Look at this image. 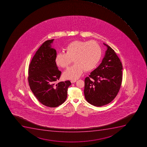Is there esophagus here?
I'll return each instance as SVG.
<instances>
[{
  "mask_svg": "<svg viewBox=\"0 0 147 147\" xmlns=\"http://www.w3.org/2000/svg\"><path fill=\"white\" fill-rule=\"evenodd\" d=\"M77 80H71V83H74L76 82Z\"/></svg>",
  "mask_w": 147,
  "mask_h": 147,
  "instance_id": "esophagus-1",
  "label": "esophagus"
}]
</instances>
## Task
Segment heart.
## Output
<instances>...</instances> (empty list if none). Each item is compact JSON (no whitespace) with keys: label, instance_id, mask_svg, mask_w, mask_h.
<instances>
[{"label":"heart","instance_id":"1","mask_svg":"<svg viewBox=\"0 0 147 147\" xmlns=\"http://www.w3.org/2000/svg\"><path fill=\"white\" fill-rule=\"evenodd\" d=\"M65 53H59L56 61L59 67L67 68L71 64H74L65 71L63 77L65 79L75 80L80 77L83 70L90 71L98 64L102 55L101 46L96 41H73L65 49Z\"/></svg>","mask_w":147,"mask_h":147}]
</instances>
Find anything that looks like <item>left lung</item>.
Segmentation results:
<instances>
[{
	"instance_id": "8db88e82",
	"label": "left lung",
	"mask_w": 147,
	"mask_h": 147,
	"mask_svg": "<svg viewBox=\"0 0 147 147\" xmlns=\"http://www.w3.org/2000/svg\"><path fill=\"white\" fill-rule=\"evenodd\" d=\"M107 47L105 57L98 67L85 79V97L91 105L104 106L115 98L122 81V64L115 51Z\"/></svg>"
}]
</instances>
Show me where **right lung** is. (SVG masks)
Segmentation results:
<instances>
[{"label":"right lung","instance_id":"obj_1","mask_svg":"<svg viewBox=\"0 0 147 147\" xmlns=\"http://www.w3.org/2000/svg\"><path fill=\"white\" fill-rule=\"evenodd\" d=\"M54 39L49 40L40 47L28 68V82L31 90L39 102L49 107H57L65 102L69 80L56 84L61 74L56 63V51L51 48Z\"/></svg>","mask_w":147,"mask_h":147}]
</instances>
